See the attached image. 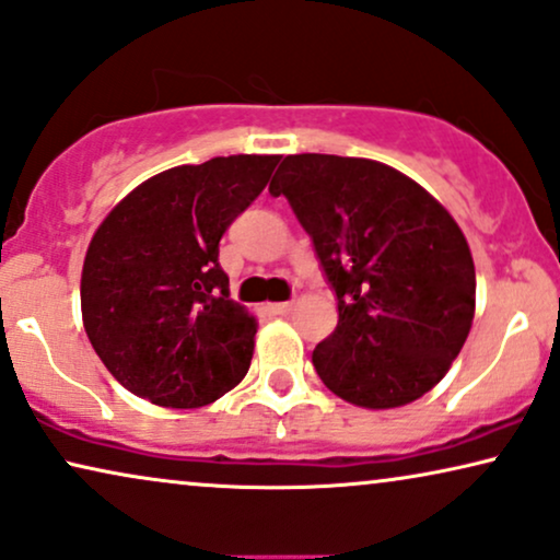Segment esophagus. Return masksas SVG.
I'll return each instance as SVG.
<instances>
[{"instance_id":"1","label":"esophagus","mask_w":560,"mask_h":560,"mask_svg":"<svg viewBox=\"0 0 560 560\" xmlns=\"http://www.w3.org/2000/svg\"><path fill=\"white\" fill-rule=\"evenodd\" d=\"M292 307H294V302H276V304H271V312L273 315H289Z\"/></svg>"}]
</instances>
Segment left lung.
I'll list each match as a JSON object with an SVG mask.
<instances>
[{"label":"left lung","instance_id":"left-lung-1","mask_svg":"<svg viewBox=\"0 0 560 560\" xmlns=\"http://www.w3.org/2000/svg\"><path fill=\"white\" fill-rule=\"evenodd\" d=\"M268 191L312 237L338 325L312 350L350 405L401 407L448 374L474 323L476 271L456 220L420 184L369 159L287 155Z\"/></svg>","mask_w":560,"mask_h":560}]
</instances>
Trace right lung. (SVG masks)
Segmentation results:
<instances>
[{"label":"right lung","mask_w":560,"mask_h":560,"mask_svg":"<svg viewBox=\"0 0 560 560\" xmlns=\"http://www.w3.org/2000/svg\"><path fill=\"white\" fill-rule=\"evenodd\" d=\"M279 155H228L148 178L89 243L81 315L125 389L205 407L248 374L256 317L230 300L220 241L264 191Z\"/></svg>","instance_id":"add662e5"}]
</instances>
